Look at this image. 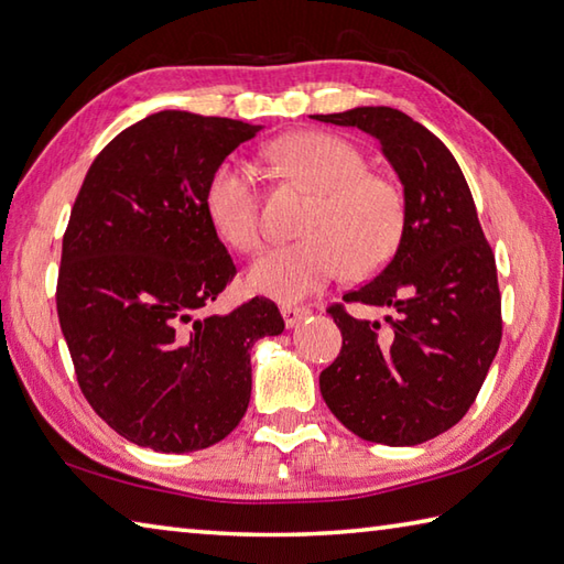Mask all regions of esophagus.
<instances>
[{
	"mask_svg": "<svg viewBox=\"0 0 564 564\" xmlns=\"http://www.w3.org/2000/svg\"><path fill=\"white\" fill-rule=\"evenodd\" d=\"M282 318H284V324H286V328H292V326H296L302 322V318H306L310 316V310H306V306H292V304H284L282 306Z\"/></svg>",
	"mask_w": 564,
	"mask_h": 564,
	"instance_id": "1",
	"label": "esophagus"
}]
</instances>
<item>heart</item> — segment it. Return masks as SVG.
Returning a JSON list of instances; mask_svg holds the SVG:
<instances>
[{
  "mask_svg": "<svg viewBox=\"0 0 564 564\" xmlns=\"http://www.w3.org/2000/svg\"><path fill=\"white\" fill-rule=\"evenodd\" d=\"M268 159L318 196L302 226L306 238L254 260L248 272L254 294L300 302L346 268L356 278H366L395 254L405 228V204L388 178L368 172V159L358 147L334 134L296 132L272 142ZM206 216L230 248H260V188L248 162L228 156L210 172Z\"/></svg>",
  "mask_w": 564,
  "mask_h": 564,
  "instance_id": "1",
  "label": "heart"
}]
</instances>
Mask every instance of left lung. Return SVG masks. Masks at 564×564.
<instances>
[{
  "label": "left lung",
  "instance_id": "8db88e82",
  "mask_svg": "<svg viewBox=\"0 0 564 564\" xmlns=\"http://www.w3.org/2000/svg\"><path fill=\"white\" fill-rule=\"evenodd\" d=\"M358 127L405 188V228L392 260L344 302L386 306V324L328 314L344 346L318 376L338 422L360 440L412 447L447 432L474 405L501 344L496 258L484 238L469 184L427 127L392 108L314 115Z\"/></svg>",
  "mask_w": 564,
  "mask_h": 564
}]
</instances>
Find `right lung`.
Segmentation results:
<instances>
[{
  "label": "right lung",
  "instance_id": "obj_1",
  "mask_svg": "<svg viewBox=\"0 0 564 564\" xmlns=\"http://www.w3.org/2000/svg\"><path fill=\"white\" fill-rule=\"evenodd\" d=\"M262 130L162 110L95 156L63 236L56 310L85 400L154 452H198L238 427L250 348L282 334L264 296L204 314L236 278L206 216V184Z\"/></svg>",
  "mask_w": 564,
  "mask_h": 564
}]
</instances>
